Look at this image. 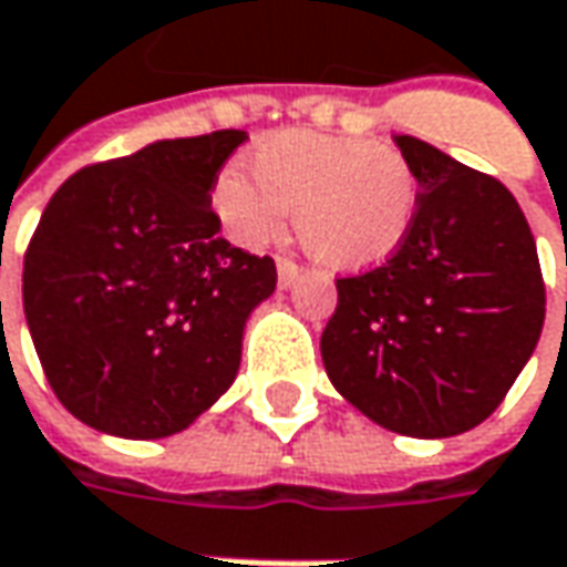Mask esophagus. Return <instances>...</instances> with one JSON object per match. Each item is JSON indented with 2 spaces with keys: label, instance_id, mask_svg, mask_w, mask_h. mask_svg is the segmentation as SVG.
Segmentation results:
<instances>
[{
  "label": "esophagus",
  "instance_id": "1",
  "mask_svg": "<svg viewBox=\"0 0 567 567\" xmlns=\"http://www.w3.org/2000/svg\"><path fill=\"white\" fill-rule=\"evenodd\" d=\"M303 269L291 257H279V285L282 288H291V285L298 282V276H301Z\"/></svg>",
  "mask_w": 567,
  "mask_h": 567
}]
</instances>
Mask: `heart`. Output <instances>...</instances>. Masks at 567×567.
<instances>
[{
  "instance_id": "heart-1",
  "label": "heart",
  "mask_w": 567,
  "mask_h": 567,
  "mask_svg": "<svg viewBox=\"0 0 567 567\" xmlns=\"http://www.w3.org/2000/svg\"><path fill=\"white\" fill-rule=\"evenodd\" d=\"M250 175L225 172L213 200L247 245L279 238L295 213L301 247L326 269L385 264L417 219V175L389 144L282 131L250 153Z\"/></svg>"
}]
</instances>
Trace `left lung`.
I'll list each match as a JSON object with an SVG mask.
<instances>
[{
	"mask_svg": "<svg viewBox=\"0 0 567 567\" xmlns=\"http://www.w3.org/2000/svg\"><path fill=\"white\" fill-rule=\"evenodd\" d=\"M417 219L377 269L336 279L320 351L332 385L401 436L442 440L496 411L534 354L546 285L530 225L498 178L417 137Z\"/></svg>",
	"mask_w": 567,
	"mask_h": 567,
	"instance_id": "8db88e82",
	"label": "left lung"
}]
</instances>
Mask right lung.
<instances>
[{"label":"right lung","mask_w":567,"mask_h":567,"mask_svg":"<svg viewBox=\"0 0 567 567\" xmlns=\"http://www.w3.org/2000/svg\"><path fill=\"white\" fill-rule=\"evenodd\" d=\"M245 131L156 141L74 172L24 254V317L55 399L125 440L185 430L231 385L276 264L219 238L213 190Z\"/></svg>","instance_id":"obj_1"}]
</instances>
